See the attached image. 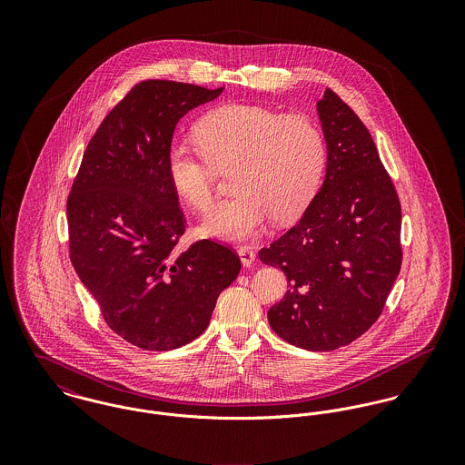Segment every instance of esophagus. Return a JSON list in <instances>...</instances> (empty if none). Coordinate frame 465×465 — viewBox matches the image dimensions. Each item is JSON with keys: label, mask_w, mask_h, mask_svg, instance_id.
Wrapping results in <instances>:
<instances>
[{"label": "esophagus", "mask_w": 465, "mask_h": 465, "mask_svg": "<svg viewBox=\"0 0 465 465\" xmlns=\"http://www.w3.org/2000/svg\"><path fill=\"white\" fill-rule=\"evenodd\" d=\"M238 254H240V260L243 266H252V263L256 262V252L251 247H240Z\"/></svg>", "instance_id": "obj_1"}]
</instances>
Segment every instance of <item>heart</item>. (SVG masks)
<instances>
[{
  "instance_id": "b5f03b06",
  "label": "heart",
  "mask_w": 465,
  "mask_h": 465,
  "mask_svg": "<svg viewBox=\"0 0 465 465\" xmlns=\"http://www.w3.org/2000/svg\"><path fill=\"white\" fill-rule=\"evenodd\" d=\"M199 146L173 141L166 153L168 179L177 195L197 211L214 203V172L236 163L234 197L205 220L203 232L243 242L260 236L268 220L295 218L315 195L324 166L326 141L306 116H282L252 105H225L197 125Z\"/></svg>"
}]
</instances>
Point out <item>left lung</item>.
<instances>
[{
  "mask_svg": "<svg viewBox=\"0 0 465 465\" xmlns=\"http://www.w3.org/2000/svg\"><path fill=\"white\" fill-rule=\"evenodd\" d=\"M317 111L328 146L322 188L260 260L288 279V292L268 310L270 328L301 349L334 351L385 308L402 260L401 203L354 111L331 89Z\"/></svg>",
  "mask_w": 465,
  "mask_h": 465,
  "instance_id": "obj_1",
  "label": "left lung"
}]
</instances>
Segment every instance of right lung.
<instances>
[{
	"label": "right lung",
	"instance_id": "add662e5",
	"mask_svg": "<svg viewBox=\"0 0 465 465\" xmlns=\"http://www.w3.org/2000/svg\"><path fill=\"white\" fill-rule=\"evenodd\" d=\"M222 91L134 85L91 137L67 197L71 263L107 326L144 351L200 336L242 268L232 249L211 240L177 251L186 218L166 170L179 120Z\"/></svg>",
	"mask_w": 465,
	"mask_h": 465
}]
</instances>
